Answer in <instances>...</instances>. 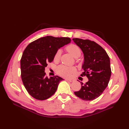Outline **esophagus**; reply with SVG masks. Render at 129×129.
Wrapping results in <instances>:
<instances>
[{
	"instance_id": "34e87169",
	"label": "esophagus",
	"mask_w": 129,
	"mask_h": 129,
	"mask_svg": "<svg viewBox=\"0 0 129 129\" xmlns=\"http://www.w3.org/2000/svg\"><path fill=\"white\" fill-rule=\"evenodd\" d=\"M65 80L68 82H69V83H72V82L73 81V80H71V79H65Z\"/></svg>"
}]
</instances>
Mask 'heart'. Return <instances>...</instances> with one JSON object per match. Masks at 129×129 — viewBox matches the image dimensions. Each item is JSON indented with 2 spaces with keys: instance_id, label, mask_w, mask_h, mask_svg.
I'll list each match as a JSON object with an SVG mask.
<instances>
[{
  "instance_id": "heart-1",
  "label": "heart",
  "mask_w": 129,
  "mask_h": 129,
  "mask_svg": "<svg viewBox=\"0 0 129 129\" xmlns=\"http://www.w3.org/2000/svg\"><path fill=\"white\" fill-rule=\"evenodd\" d=\"M66 50L75 58L79 57L81 55V51L80 48L74 44H71L68 45L66 47ZM61 51L58 50L54 54V61L55 62H58L59 61L60 56H61ZM56 72L59 75L62 77L69 78L72 74L76 72V69L74 67H69L62 65L57 68Z\"/></svg>"
}]
</instances>
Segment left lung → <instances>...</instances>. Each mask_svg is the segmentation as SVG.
I'll return each instance as SVG.
<instances>
[{"instance_id":"1","label":"left lung","mask_w":129,"mask_h":129,"mask_svg":"<svg viewBox=\"0 0 129 129\" xmlns=\"http://www.w3.org/2000/svg\"><path fill=\"white\" fill-rule=\"evenodd\" d=\"M76 45L83 52L84 72L81 76H86L89 81L81 82V89L74 94L82 100L91 101L102 94L110 80L111 70L110 58L106 51L94 41L73 38Z\"/></svg>"}]
</instances>
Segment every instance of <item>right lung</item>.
I'll return each mask as SVG.
<instances>
[{"mask_svg":"<svg viewBox=\"0 0 129 129\" xmlns=\"http://www.w3.org/2000/svg\"><path fill=\"white\" fill-rule=\"evenodd\" d=\"M69 38L46 36L30 43L24 50L20 60L21 79L27 91L37 100L51 97L63 79L58 76L48 78L45 68L54 60L58 49L70 43Z\"/></svg>","mask_w":129,"mask_h":129,"instance_id":"add662e5","label":"right lung"}]
</instances>
